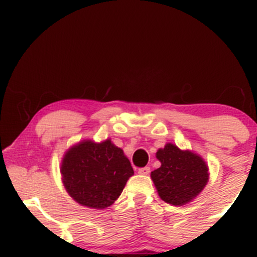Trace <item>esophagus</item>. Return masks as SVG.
I'll use <instances>...</instances> for the list:
<instances>
[{
    "label": "esophagus",
    "instance_id": "esophagus-1",
    "mask_svg": "<svg viewBox=\"0 0 257 257\" xmlns=\"http://www.w3.org/2000/svg\"><path fill=\"white\" fill-rule=\"evenodd\" d=\"M139 174H141V175H147V174L150 173V167H144V168H140V169L138 170Z\"/></svg>",
    "mask_w": 257,
    "mask_h": 257
}]
</instances>
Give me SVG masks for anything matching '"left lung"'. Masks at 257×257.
Returning a JSON list of instances; mask_svg holds the SVG:
<instances>
[{
  "label": "left lung",
  "instance_id": "8db88e82",
  "mask_svg": "<svg viewBox=\"0 0 257 257\" xmlns=\"http://www.w3.org/2000/svg\"><path fill=\"white\" fill-rule=\"evenodd\" d=\"M162 163L153 170L151 178L159 197L173 205H184L202 192L208 182V167L199 156L181 151L173 144L158 150Z\"/></svg>",
  "mask_w": 257,
  "mask_h": 257
}]
</instances>
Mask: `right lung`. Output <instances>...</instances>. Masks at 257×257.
Masks as SVG:
<instances>
[{
    "instance_id": "1",
    "label": "right lung",
    "mask_w": 257,
    "mask_h": 257,
    "mask_svg": "<svg viewBox=\"0 0 257 257\" xmlns=\"http://www.w3.org/2000/svg\"><path fill=\"white\" fill-rule=\"evenodd\" d=\"M133 174L129 159L111 140L83 141L70 149L61 163L67 192L79 204L94 209L110 206Z\"/></svg>"
}]
</instances>
